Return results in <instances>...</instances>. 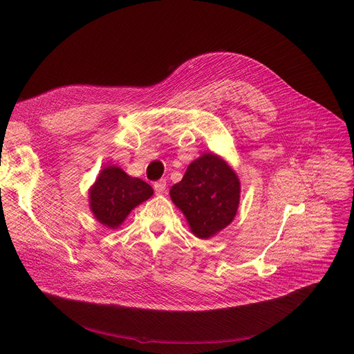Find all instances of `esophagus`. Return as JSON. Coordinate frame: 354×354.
I'll use <instances>...</instances> for the list:
<instances>
[{"mask_svg":"<svg viewBox=\"0 0 354 354\" xmlns=\"http://www.w3.org/2000/svg\"><path fill=\"white\" fill-rule=\"evenodd\" d=\"M154 189H156V193H158V194L164 193L165 189H167V180H165V179L157 180V182L154 183Z\"/></svg>","mask_w":354,"mask_h":354,"instance_id":"obj_1","label":"esophagus"}]
</instances>
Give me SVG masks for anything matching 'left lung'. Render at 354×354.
Instances as JSON below:
<instances>
[{
	"instance_id": "left-lung-1",
	"label": "left lung",
	"mask_w": 354,
	"mask_h": 354,
	"mask_svg": "<svg viewBox=\"0 0 354 354\" xmlns=\"http://www.w3.org/2000/svg\"><path fill=\"white\" fill-rule=\"evenodd\" d=\"M169 193L186 216L192 232L205 239L234 220L239 203V180L220 157L203 154L187 167L183 179Z\"/></svg>"
}]
</instances>
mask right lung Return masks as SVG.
I'll return each instance as SVG.
<instances>
[{"label": "right lung", "instance_id": "add662e5", "mask_svg": "<svg viewBox=\"0 0 354 354\" xmlns=\"http://www.w3.org/2000/svg\"><path fill=\"white\" fill-rule=\"evenodd\" d=\"M151 196L153 187L147 182L129 176L118 167H108L91 189V210L100 224L118 228L136 206Z\"/></svg>", "mask_w": 354, "mask_h": 354}]
</instances>
